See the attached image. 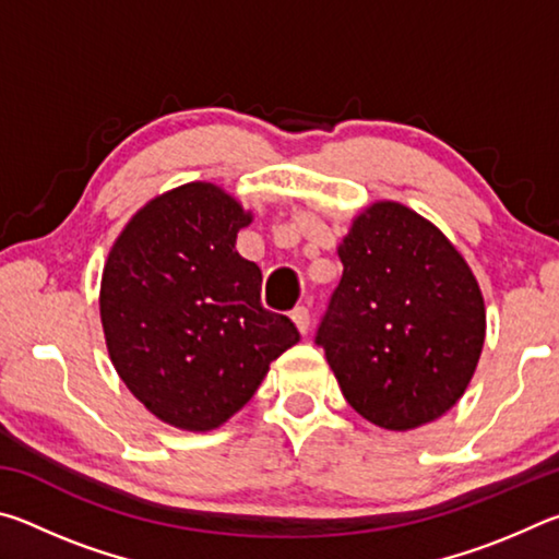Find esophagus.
<instances>
[{
    "mask_svg": "<svg viewBox=\"0 0 559 559\" xmlns=\"http://www.w3.org/2000/svg\"><path fill=\"white\" fill-rule=\"evenodd\" d=\"M290 318H293V323H296V328L300 330V335H308V330H310V310L306 306H298L290 313Z\"/></svg>",
    "mask_w": 559,
    "mask_h": 559,
    "instance_id": "34e87169",
    "label": "esophagus"
}]
</instances>
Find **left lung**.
I'll list each match as a JSON object with an SVG mask.
<instances>
[{
  "label": "left lung",
  "mask_w": 559,
  "mask_h": 559,
  "mask_svg": "<svg viewBox=\"0 0 559 559\" xmlns=\"http://www.w3.org/2000/svg\"><path fill=\"white\" fill-rule=\"evenodd\" d=\"M318 345L353 409L386 431L447 414L476 372L484 293L447 234L400 202L359 212Z\"/></svg>",
  "instance_id": "8db88e82"
}]
</instances>
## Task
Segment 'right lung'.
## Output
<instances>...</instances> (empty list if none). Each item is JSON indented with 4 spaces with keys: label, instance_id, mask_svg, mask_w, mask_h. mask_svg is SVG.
I'll return each instance as SVG.
<instances>
[{
    "label": "right lung",
    "instance_id": "add662e5",
    "mask_svg": "<svg viewBox=\"0 0 559 559\" xmlns=\"http://www.w3.org/2000/svg\"><path fill=\"white\" fill-rule=\"evenodd\" d=\"M251 219L219 185L187 182L140 206L103 266L110 362L175 429H219L300 340L286 316L261 306V269L236 251Z\"/></svg>",
    "mask_w": 559,
    "mask_h": 559
}]
</instances>
